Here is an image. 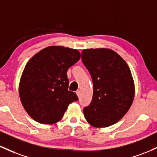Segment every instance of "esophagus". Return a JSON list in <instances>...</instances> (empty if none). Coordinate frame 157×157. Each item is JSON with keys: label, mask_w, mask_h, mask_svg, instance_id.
<instances>
[{"label": "esophagus", "mask_w": 157, "mask_h": 157, "mask_svg": "<svg viewBox=\"0 0 157 157\" xmlns=\"http://www.w3.org/2000/svg\"><path fill=\"white\" fill-rule=\"evenodd\" d=\"M76 94H77V96H78V97H80V90H77V92H76Z\"/></svg>", "instance_id": "esophagus-1"}]
</instances>
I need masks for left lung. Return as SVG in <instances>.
Returning <instances> with one entry per match:
<instances>
[{
    "label": "left lung",
    "instance_id": "obj_1",
    "mask_svg": "<svg viewBox=\"0 0 157 157\" xmlns=\"http://www.w3.org/2000/svg\"><path fill=\"white\" fill-rule=\"evenodd\" d=\"M82 61L93 82V97L83 109L84 116L96 127L118 122L131 106L135 87L126 62L115 51L106 48L86 49Z\"/></svg>",
    "mask_w": 157,
    "mask_h": 157
}]
</instances>
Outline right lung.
<instances>
[{
  "label": "right lung",
  "mask_w": 157,
  "mask_h": 157,
  "mask_svg": "<svg viewBox=\"0 0 157 157\" xmlns=\"http://www.w3.org/2000/svg\"><path fill=\"white\" fill-rule=\"evenodd\" d=\"M80 59L77 50L51 46L39 51L26 65L19 84L21 104L28 115L41 124H54L68 105L78 101L68 90L67 71Z\"/></svg>",
  "instance_id": "obj_1"
}]
</instances>
